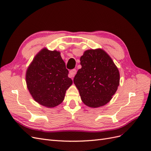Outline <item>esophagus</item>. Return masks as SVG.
Returning a JSON list of instances; mask_svg holds the SVG:
<instances>
[{"label":"esophagus","mask_w":151,"mask_h":151,"mask_svg":"<svg viewBox=\"0 0 151 151\" xmlns=\"http://www.w3.org/2000/svg\"><path fill=\"white\" fill-rule=\"evenodd\" d=\"M76 72H77L76 69H72V70H70L69 74H68V77H70V78H72V77H74V76L76 75Z\"/></svg>","instance_id":"34e87169"}]
</instances>
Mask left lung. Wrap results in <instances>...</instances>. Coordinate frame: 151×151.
Returning a JSON list of instances; mask_svg holds the SVG:
<instances>
[{
  "label": "left lung",
  "instance_id": "8db88e82",
  "mask_svg": "<svg viewBox=\"0 0 151 151\" xmlns=\"http://www.w3.org/2000/svg\"><path fill=\"white\" fill-rule=\"evenodd\" d=\"M81 68L74 79L83 102L98 108L110 101L120 84V72L109 55L101 48L88 50L81 57Z\"/></svg>",
  "mask_w": 151,
  "mask_h": 151
}]
</instances>
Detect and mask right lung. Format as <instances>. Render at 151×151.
<instances>
[{"instance_id":"1","label":"right lung","mask_w":151,"mask_h":151,"mask_svg":"<svg viewBox=\"0 0 151 151\" xmlns=\"http://www.w3.org/2000/svg\"><path fill=\"white\" fill-rule=\"evenodd\" d=\"M60 52L44 48L36 55L27 68L26 82L35 101L47 108L62 103L72 84Z\"/></svg>"}]
</instances>
